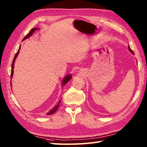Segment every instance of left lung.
<instances>
[{
	"label": "left lung",
	"instance_id": "obj_1",
	"mask_svg": "<svg viewBox=\"0 0 147 147\" xmlns=\"http://www.w3.org/2000/svg\"><path fill=\"white\" fill-rule=\"evenodd\" d=\"M128 49H129V51H130L131 53L134 54V52H133L132 51H131V49H130V47H128Z\"/></svg>",
	"mask_w": 147,
	"mask_h": 147
}]
</instances>
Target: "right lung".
<instances>
[{
    "label": "right lung",
    "instance_id": "right-lung-1",
    "mask_svg": "<svg viewBox=\"0 0 147 147\" xmlns=\"http://www.w3.org/2000/svg\"><path fill=\"white\" fill-rule=\"evenodd\" d=\"M38 29L37 28H32L31 29V30L30 31V32L29 33L26 35V36L24 37V38H23V40H24V39H27V38H28L30 36H31V35H32L33 34V33L34 32V31L35 30H36ZM20 49H21V47H19V50H18V51H17V53L16 54V55H15V56H14V58H13V61H12V64H11V77H12V76H13V67H14V62H15V61H16V58H17V55H18V54H19V50H20ZM71 79V75H68V76H67L66 77H65V78L63 79V83H62V84H63V85H65V84L68 82ZM10 85L11 86V81H10ZM60 102H61V100H59V102H58V103L56 104V105L54 107V108L52 109H51V110L49 111V112H48L47 113V115H52V114H53L54 113H55L56 111V110L57 109H58V107H59V104H60Z\"/></svg>",
    "mask_w": 147,
    "mask_h": 147
}]
</instances>
